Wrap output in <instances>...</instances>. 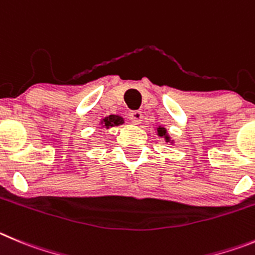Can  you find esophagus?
Segmentation results:
<instances>
[{
	"label": "esophagus",
	"instance_id": "34e87169",
	"mask_svg": "<svg viewBox=\"0 0 255 255\" xmlns=\"http://www.w3.org/2000/svg\"><path fill=\"white\" fill-rule=\"evenodd\" d=\"M129 118L132 119L133 122L137 123V125H139V123L142 122V118H143V114H142V112L139 111H133V112H129Z\"/></svg>",
	"mask_w": 255,
	"mask_h": 255
}]
</instances>
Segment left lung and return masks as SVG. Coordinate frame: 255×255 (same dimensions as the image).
Masks as SVG:
<instances>
[{
    "label": "left lung",
    "mask_w": 255,
    "mask_h": 255,
    "mask_svg": "<svg viewBox=\"0 0 255 255\" xmlns=\"http://www.w3.org/2000/svg\"><path fill=\"white\" fill-rule=\"evenodd\" d=\"M157 134H159L160 137H164L165 141H166V142H170V137H169V134H167L166 129H165L164 127L157 128Z\"/></svg>",
    "instance_id": "left-lung-1"
}]
</instances>
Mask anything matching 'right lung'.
I'll use <instances>...</instances> for the list:
<instances>
[{
  "label": "right lung",
  "mask_w": 255,
  "mask_h": 255,
  "mask_svg": "<svg viewBox=\"0 0 255 255\" xmlns=\"http://www.w3.org/2000/svg\"><path fill=\"white\" fill-rule=\"evenodd\" d=\"M123 123H125V119H123L122 117H119V116H109V117H105V118L102 121L103 127H105V128L114 127V126L123 125Z\"/></svg>",
  "instance_id": "obj_1"
}]
</instances>
